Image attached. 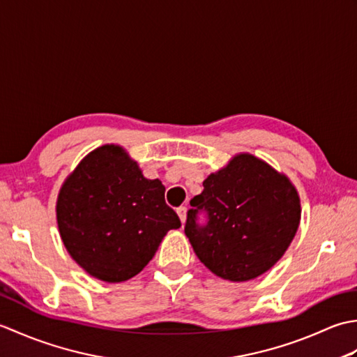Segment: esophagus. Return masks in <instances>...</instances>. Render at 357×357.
I'll use <instances>...</instances> for the list:
<instances>
[{
  "label": "esophagus",
  "instance_id": "esophagus-1",
  "mask_svg": "<svg viewBox=\"0 0 357 357\" xmlns=\"http://www.w3.org/2000/svg\"><path fill=\"white\" fill-rule=\"evenodd\" d=\"M178 215H179V219H181V222H185V219H187V207H184V206H181V207H178Z\"/></svg>",
  "mask_w": 357,
  "mask_h": 357
}]
</instances>
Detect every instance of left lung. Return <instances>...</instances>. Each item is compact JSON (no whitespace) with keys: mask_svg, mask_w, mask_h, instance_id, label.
Instances as JSON below:
<instances>
[{"mask_svg":"<svg viewBox=\"0 0 357 357\" xmlns=\"http://www.w3.org/2000/svg\"><path fill=\"white\" fill-rule=\"evenodd\" d=\"M202 185V193L190 201L184 227L199 261L233 282L270 270L301 221L299 196L290 181L261 159L241 153Z\"/></svg>","mask_w":357,"mask_h":357,"instance_id":"1","label":"left lung"}]
</instances>
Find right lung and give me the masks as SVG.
<instances>
[{"mask_svg": "<svg viewBox=\"0 0 357 357\" xmlns=\"http://www.w3.org/2000/svg\"><path fill=\"white\" fill-rule=\"evenodd\" d=\"M159 179L142 176L118 146L89 153L64 183L56 219L67 252L89 275L123 282L146 267L181 221Z\"/></svg>", "mask_w": 357, "mask_h": 357, "instance_id": "obj_1", "label": "right lung"}]
</instances>
